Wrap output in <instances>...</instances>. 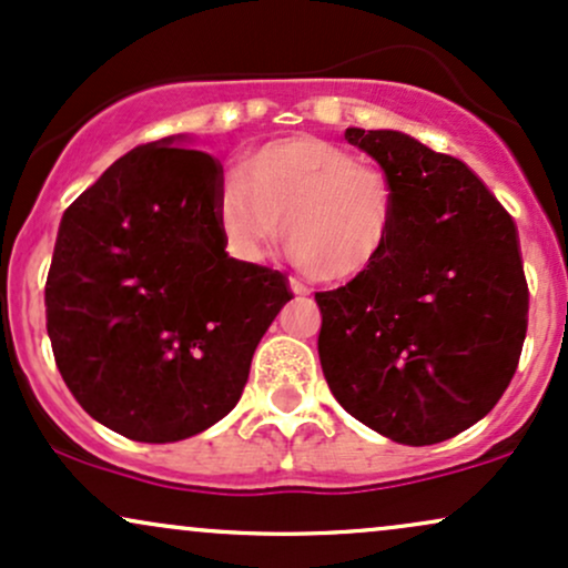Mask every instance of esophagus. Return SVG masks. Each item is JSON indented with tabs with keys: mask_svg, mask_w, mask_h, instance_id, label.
Returning a JSON list of instances; mask_svg holds the SVG:
<instances>
[{
	"mask_svg": "<svg viewBox=\"0 0 568 568\" xmlns=\"http://www.w3.org/2000/svg\"><path fill=\"white\" fill-rule=\"evenodd\" d=\"M290 290L295 292V295H300V297L311 295V290H308V286H305L303 282H300V278H290Z\"/></svg>",
	"mask_w": 568,
	"mask_h": 568,
	"instance_id": "34e87169",
	"label": "esophagus"
}]
</instances>
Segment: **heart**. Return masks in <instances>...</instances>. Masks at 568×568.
Masks as SVG:
<instances>
[{"instance_id":"heart-1","label":"heart","mask_w":568,"mask_h":568,"mask_svg":"<svg viewBox=\"0 0 568 568\" xmlns=\"http://www.w3.org/2000/svg\"><path fill=\"white\" fill-rule=\"evenodd\" d=\"M396 196L375 164L322 138L268 143L220 185L215 220L236 257H265L278 236L318 282H351L388 250Z\"/></svg>"}]
</instances>
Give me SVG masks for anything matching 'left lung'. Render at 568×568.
<instances>
[{"label": "left lung", "instance_id": "left-lung-1", "mask_svg": "<svg viewBox=\"0 0 568 568\" xmlns=\"http://www.w3.org/2000/svg\"><path fill=\"white\" fill-rule=\"evenodd\" d=\"M345 140L390 178L396 217L369 271L316 292L324 377L379 436L446 442L516 375L529 313L516 223L468 164L412 135L348 126Z\"/></svg>", "mask_w": 568, "mask_h": 568}]
</instances>
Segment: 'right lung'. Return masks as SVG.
<instances>
[{
    "mask_svg": "<svg viewBox=\"0 0 568 568\" xmlns=\"http://www.w3.org/2000/svg\"><path fill=\"white\" fill-rule=\"evenodd\" d=\"M189 135L116 159L60 220L47 335L82 409L132 442L196 436L242 398L292 297L284 273L225 252L220 164Z\"/></svg>",
    "mask_w": 568,
    "mask_h": 568,
    "instance_id": "obj_1",
    "label": "right lung"
}]
</instances>
